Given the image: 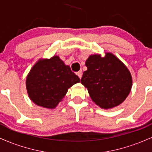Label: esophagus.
<instances>
[{"instance_id": "obj_1", "label": "esophagus", "mask_w": 152, "mask_h": 152, "mask_svg": "<svg viewBox=\"0 0 152 152\" xmlns=\"http://www.w3.org/2000/svg\"><path fill=\"white\" fill-rule=\"evenodd\" d=\"M76 74H77V76H78V77H79L80 79H81V77H82V71H78V72L76 73Z\"/></svg>"}]
</instances>
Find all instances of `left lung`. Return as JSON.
Segmentation results:
<instances>
[{"label": "left lung", "mask_w": 152, "mask_h": 152, "mask_svg": "<svg viewBox=\"0 0 152 152\" xmlns=\"http://www.w3.org/2000/svg\"><path fill=\"white\" fill-rule=\"evenodd\" d=\"M87 70L81 82L92 101L104 109L121 104L129 94L132 78L127 67L114 54L91 55L86 61Z\"/></svg>", "instance_id": "8db88e82"}]
</instances>
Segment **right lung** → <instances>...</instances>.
Returning <instances> with one entry per match:
<instances>
[{"label":"right lung","mask_w":152,"mask_h":152,"mask_svg":"<svg viewBox=\"0 0 152 152\" xmlns=\"http://www.w3.org/2000/svg\"><path fill=\"white\" fill-rule=\"evenodd\" d=\"M80 79L70 66L65 65L57 56L40 59L26 77L29 98L36 105L54 109L65 96L68 89Z\"/></svg>","instance_id":"1"}]
</instances>
